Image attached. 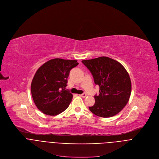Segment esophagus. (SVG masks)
I'll use <instances>...</instances> for the list:
<instances>
[{
  "mask_svg": "<svg viewBox=\"0 0 159 159\" xmlns=\"http://www.w3.org/2000/svg\"><path fill=\"white\" fill-rule=\"evenodd\" d=\"M80 96L82 97V98H85L87 96V94H80Z\"/></svg>",
  "mask_w": 159,
  "mask_h": 159,
  "instance_id": "obj_1",
  "label": "esophagus"
}]
</instances>
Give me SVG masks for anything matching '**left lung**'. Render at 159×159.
I'll list each match as a JSON object with an SVG mask.
<instances>
[{"label":"left lung","instance_id":"left-lung-1","mask_svg":"<svg viewBox=\"0 0 159 159\" xmlns=\"http://www.w3.org/2000/svg\"><path fill=\"white\" fill-rule=\"evenodd\" d=\"M99 87L95 104L89 107L94 115L110 118L119 113L128 103L131 92V82L125 68L118 61L107 57L82 60Z\"/></svg>","mask_w":159,"mask_h":159}]
</instances>
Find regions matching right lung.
I'll use <instances>...</instances> for the list:
<instances>
[{
	"mask_svg": "<svg viewBox=\"0 0 159 159\" xmlns=\"http://www.w3.org/2000/svg\"><path fill=\"white\" fill-rule=\"evenodd\" d=\"M78 64L77 60L54 58L37 70L31 91L34 104L44 114L56 116L69 107L73 95L65 89L70 71Z\"/></svg>",
	"mask_w": 159,
	"mask_h": 159,
	"instance_id": "obj_1",
	"label": "right lung"
}]
</instances>
